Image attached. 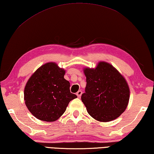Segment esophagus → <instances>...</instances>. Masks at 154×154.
<instances>
[{
  "label": "esophagus",
  "instance_id": "1",
  "mask_svg": "<svg viewBox=\"0 0 154 154\" xmlns=\"http://www.w3.org/2000/svg\"><path fill=\"white\" fill-rule=\"evenodd\" d=\"M76 95H77L78 97H81V96H82V91H80V90L78 91L77 92Z\"/></svg>",
  "mask_w": 154,
  "mask_h": 154
}]
</instances>
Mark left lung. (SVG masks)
I'll return each mask as SVG.
<instances>
[{"instance_id":"left-lung-1","label":"left lung","mask_w":154,"mask_h":154,"mask_svg":"<svg viewBox=\"0 0 154 154\" xmlns=\"http://www.w3.org/2000/svg\"><path fill=\"white\" fill-rule=\"evenodd\" d=\"M86 77L82 100L89 115L97 121H113L124 112L129 88L123 76L110 64L100 62L95 69L83 70Z\"/></svg>"}]
</instances>
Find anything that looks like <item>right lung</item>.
<instances>
[{
	"mask_svg": "<svg viewBox=\"0 0 154 154\" xmlns=\"http://www.w3.org/2000/svg\"><path fill=\"white\" fill-rule=\"evenodd\" d=\"M65 71L54 63H48L36 70L24 89L27 108L36 119L57 121L69 103L77 97L70 91V83L64 78Z\"/></svg>",
	"mask_w": 154,
	"mask_h": 154,
	"instance_id": "1",
	"label": "right lung"
}]
</instances>
